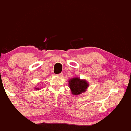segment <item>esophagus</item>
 Returning <instances> with one entry per match:
<instances>
[{
	"label": "esophagus",
	"instance_id": "obj_1",
	"mask_svg": "<svg viewBox=\"0 0 131 131\" xmlns=\"http://www.w3.org/2000/svg\"><path fill=\"white\" fill-rule=\"evenodd\" d=\"M56 75L58 76V77H62L63 75V73H60V74H56Z\"/></svg>",
	"mask_w": 131,
	"mask_h": 131
}]
</instances>
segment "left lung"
I'll return each instance as SVG.
<instances>
[{
    "mask_svg": "<svg viewBox=\"0 0 131 131\" xmlns=\"http://www.w3.org/2000/svg\"><path fill=\"white\" fill-rule=\"evenodd\" d=\"M69 83V88L74 95H79L85 92L88 87V83L86 81L80 80L77 77L71 79Z\"/></svg>",
    "mask_w": 131,
    "mask_h": 131,
    "instance_id": "left-lung-1",
    "label": "left lung"
}]
</instances>
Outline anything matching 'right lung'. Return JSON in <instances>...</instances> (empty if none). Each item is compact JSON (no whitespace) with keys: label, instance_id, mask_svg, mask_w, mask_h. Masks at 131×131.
I'll return each mask as SVG.
<instances>
[{"label":"right lung","instance_id":"add662e5","mask_svg":"<svg viewBox=\"0 0 131 131\" xmlns=\"http://www.w3.org/2000/svg\"><path fill=\"white\" fill-rule=\"evenodd\" d=\"M36 89H38V88H36Z\"/></svg>","mask_w":131,"mask_h":131}]
</instances>
